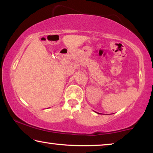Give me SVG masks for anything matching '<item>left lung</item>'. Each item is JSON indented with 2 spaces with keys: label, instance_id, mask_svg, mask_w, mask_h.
<instances>
[{
  "label": "left lung",
  "instance_id": "8db88e82",
  "mask_svg": "<svg viewBox=\"0 0 153 153\" xmlns=\"http://www.w3.org/2000/svg\"><path fill=\"white\" fill-rule=\"evenodd\" d=\"M97 114H98V113H97Z\"/></svg>",
  "mask_w": 153,
  "mask_h": 153
}]
</instances>
